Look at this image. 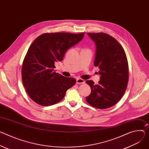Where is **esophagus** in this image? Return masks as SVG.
<instances>
[{
	"label": "esophagus",
	"instance_id": "1",
	"mask_svg": "<svg viewBox=\"0 0 149 149\" xmlns=\"http://www.w3.org/2000/svg\"><path fill=\"white\" fill-rule=\"evenodd\" d=\"M77 81V84H84L85 83V81L81 78H77L76 79Z\"/></svg>",
	"mask_w": 149,
	"mask_h": 149
}]
</instances>
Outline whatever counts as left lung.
<instances>
[{
  "label": "left lung",
  "instance_id": "8db88e82",
  "mask_svg": "<svg viewBox=\"0 0 149 149\" xmlns=\"http://www.w3.org/2000/svg\"><path fill=\"white\" fill-rule=\"evenodd\" d=\"M96 44L94 65L99 68L98 84L86 81L91 89L86 100L93 107L104 109L116 104L123 96L128 82V64L125 52L117 40L104 33H87Z\"/></svg>",
  "mask_w": 149,
  "mask_h": 149
}]
</instances>
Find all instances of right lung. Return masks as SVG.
I'll list each match as a JSON object with an SVG mask.
<instances>
[{"label":"right lung","mask_w":149,"mask_h":149,"mask_svg":"<svg viewBox=\"0 0 149 149\" xmlns=\"http://www.w3.org/2000/svg\"><path fill=\"white\" fill-rule=\"evenodd\" d=\"M84 33H45L30 46L22 65V80L30 97L42 106L61 101L76 79L65 77L54 70L65 53L81 40Z\"/></svg>","instance_id":"1"}]
</instances>
